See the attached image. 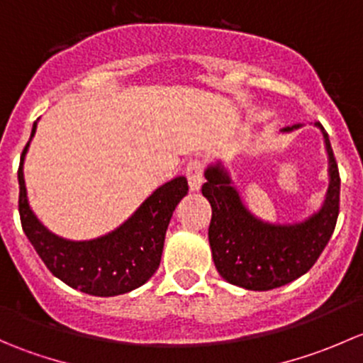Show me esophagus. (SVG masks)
I'll list each match as a JSON object with an SVG mask.
<instances>
[{"instance_id": "esophagus-1", "label": "esophagus", "mask_w": 363, "mask_h": 363, "mask_svg": "<svg viewBox=\"0 0 363 363\" xmlns=\"http://www.w3.org/2000/svg\"><path fill=\"white\" fill-rule=\"evenodd\" d=\"M186 177H188L189 189L199 191L203 182V163L200 160H191L186 164Z\"/></svg>"}]
</instances>
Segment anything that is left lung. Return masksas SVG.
I'll return each instance as SVG.
<instances>
[{
  "mask_svg": "<svg viewBox=\"0 0 363 363\" xmlns=\"http://www.w3.org/2000/svg\"><path fill=\"white\" fill-rule=\"evenodd\" d=\"M328 155V184L323 207L309 219L295 225H272L252 216L233 188L221 163L205 170L202 193L212 207L208 244L221 277L235 286L267 291L298 279L316 263L334 233L339 216L340 177L330 140L320 123ZM300 128H283L294 131Z\"/></svg>",
  "mask_w": 363,
  "mask_h": 363,
  "instance_id": "8db88e82",
  "label": "left lung"
}]
</instances>
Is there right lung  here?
<instances>
[{"label":"right lung","mask_w":363,"mask_h":363,"mask_svg":"<svg viewBox=\"0 0 363 363\" xmlns=\"http://www.w3.org/2000/svg\"><path fill=\"white\" fill-rule=\"evenodd\" d=\"M35 131L36 123L31 138ZM29 142L17 172L21 225L47 269L68 286L94 296L123 295L147 283L160 267L172 214L188 195L186 177H175L160 186L128 221L107 235L79 242L67 240L49 232L28 203L23 164Z\"/></svg>","instance_id":"1"}]
</instances>
